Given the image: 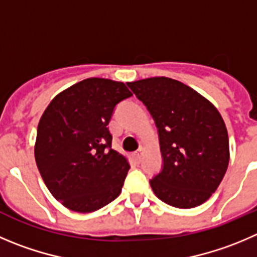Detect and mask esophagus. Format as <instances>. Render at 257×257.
Wrapping results in <instances>:
<instances>
[{
	"mask_svg": "<svg viewBox=\"0 0 257 257\" xmlns=\"http://www.w3.org/2000/svg\"><path fill=\"white\" fill-rule=\"evenodd\" d=\"M144 151H145V150H144V149L141 148V149H139V150L136 151L135 154H134V156H135L136 160H138V161L141 160V158H143V155H144Z\"/></svg>",
	"mask_w": 257,
	"mask_h": 257,
	"instance_id": "esophagus-1",
	"label": "esophagus"
}]
</instances>
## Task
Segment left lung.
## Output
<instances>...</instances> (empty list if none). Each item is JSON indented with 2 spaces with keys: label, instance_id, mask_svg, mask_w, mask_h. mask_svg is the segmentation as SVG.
Returning <instances> with one entry per match:
<instances>
[{
  "label": "left lung",
  "instance_id": "1",
  "mask_svg": "<svg viewBox=\"0 0 257 257\" xmlns=\"http://www.w3.org/2000/svg\"><path fill=\"white\" fill-rule=\"evenodd\" d=\"M158 127L164 165L150 180L154 193L177 208H194L216 192L229 161L228 134L218 109L179 80L128 82Z\"/></svg>",
  "mask_w": 257,
  "mask_h": 257
}]
</instances>
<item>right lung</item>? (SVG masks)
<instances>
[{"label":"right lung","mask_w":257,"mask_h":257,"mask_svg":"<svg viewBox=\"0 0 257 257\" xmlns=\"http://www.w3.org/2000/svg\"><path fill=\"white\" fill-rule=\"evenodd\" d=\"M133 96L123 82L88 78L54 97L38 124L35 160L53 197L68 209L90 213L116 199L130 169L113 150V108Z\"/></svg>","instance_id":"obj_1"}]
</instances>
